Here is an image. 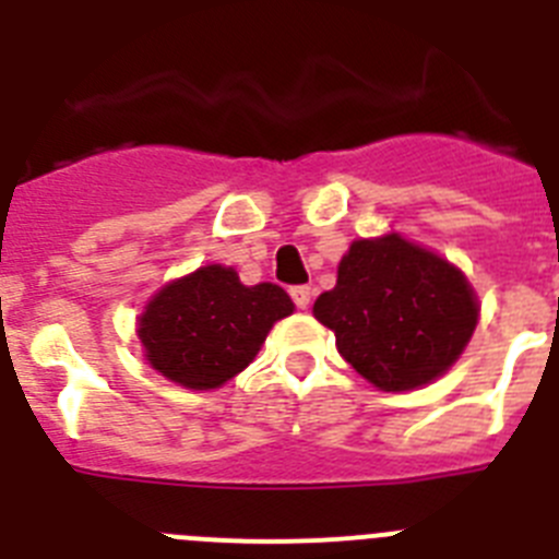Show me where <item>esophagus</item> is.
Returning <instances> with one entry per match:
<instances>
[{
	"label": "esophagus",
	"instance_id": "obj_1",
	"mask_svg": "<svg viewBox=\"0 0 559 559\" xmlns=\"http://www.w3.org/2000/svg\"><path fill=\"white\" fill-rule=\"evenodd\" d=\"M290 299H294L299 310H308L310 299H313V290H310L308 285H294V288H290Z\"/></svg>",
	"mask_w": 559,
	"mask_h": 559
}]
</instances>
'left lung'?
I'll return each mask as SVG.
<instances>
[{
  "label": "left lung",
  "mask_w": 559,
  "mask_h": 559,
  "mask_svg": "<svg viewBox=\"0 0 559 559\" xmlns=\"http://www.w3.org/2000/svg\"><path fill=\"white\" fill-rule=\"evenodd\" d=\"M313 316L360 378L412 392L456 364L478 324V299L445 257L389 231L353 240Z\"/></svg>",
  "instance_id": "8db88e82"
}]
</instances>
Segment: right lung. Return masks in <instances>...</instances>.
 <instances>
[{"label": "right lung", "instance_id": "1", "mask_svg": "<svg viewBox=\"0 0 559 559\" xmlns=\"http://www.w3.org/2000/svg\"><path fill=\"white\" fill-rule=\"evenodd\" d=\"M294 302L280 285H243L235 269L201 265L147 299L136 319L142 353L162 378L210 392L243 372Z\"/></svg>", "mask_w": 559, "mask_h": 559}]
</instances>
